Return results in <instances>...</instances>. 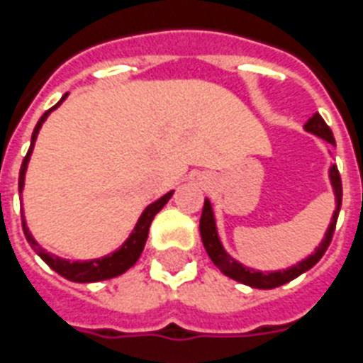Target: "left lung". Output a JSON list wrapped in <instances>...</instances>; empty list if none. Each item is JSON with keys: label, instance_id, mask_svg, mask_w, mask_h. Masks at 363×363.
<instances>
[{"label": "left lung", "instance_id": "obj_1", "mask_svg": "<svg viewBox=\"0 0 363 363\" xmlns=\"http://www.w3.org/2000/svg\"><path fill=\"white\" fill-rule=\"evenodd\" d=\"M305 130L322 137V139H326V141L332 143V145H335V139H333V133L332 130H330V125L324 122V118H322L318 113H315L313 118H309V122L305 124ZM330 179H332L333 190H335L337 207H335V213H333L332 222H330V228H328L326 235L322 239L320 247L316 248L315 254H311L309 258H305L303 262H299V264L292 265V267H288V269L273 271V273H262V271H254L250 269V267H245V265L235 262V259L224 250L220 239H218V233H216L215 215H213V209H211L209 199H205L203 211H201V220H199V233H201V241H203L205 250L209 254V258L213 259V264H215L224 275L233 279V281L242 282V284H247V286L262 288V290L282 286V284L294 281L296 277H299L301 273H305V271H309L311 267L324 256V252H326L328 247H330L333 232H335V224H337L339 209H341L343 186H341V175H339V171L335 165H332V169H330Z\"/></svg>", "mask_w": 363, "mask_h": 363}]
</instances>
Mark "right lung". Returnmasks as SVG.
Segmentation results:
<instances>
[{"label": "right lung", "instance_id": "right-lung-1", "mask_svg": "<svg viewBox=\"0 0 363 363\" xmlns=\"http://www.w3.org/2000/svg\"><path fill=\"white\" fill-rule=\"evenodd\" d=\"M67 98V94H64V98L60 99L58 104L54 105L52 109H48L45 115L39 118L37 122L35 130L31 133V145H30V150L26 154L24 162L20 165V177H18V190L22 192V188H24V177H26V167H28V162H30V156H31V150H33V145H35V139H37V133L41 130L43 122L47 121V116L52 113L56 107H58L64 99ZM173 196V192H167L165 196L158 199V201H154L147 207V209L143 211L141 218L137 220L135 228H133V232L131 235L128 238V241L122 245L116 252L109 254V256H104V258H98V259H88V262H69V259H64V258H58V256H52V254L45 252L41 247H39V242L33 239V235L30 233L28 226H26V220L24 216H22V230H24V235L28 239V242L31 245V248L35 250L39 256L43 258V262L48 265V267H52L58 275H62L64 279L67 281H73V282H98V281H105V279H113V277H118L122 273L130 269L131 265H135V262L139 259L141 256L143 248H145V242H147L148 238V228H150V222L154 220V216L158 215L162 207H164L169 198Z\"/></svg>", "mask_w": 363, "mask_h": 363}]
</instances>
